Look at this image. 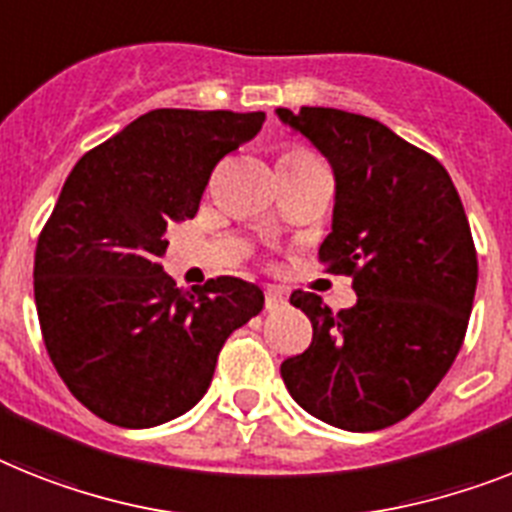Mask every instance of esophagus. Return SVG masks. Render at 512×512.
Instances as JSON below:
<instances>
[{"instance_id":"1","label":"esophagus","mask_w":512,"mask_h":512,"mask_svg":"<svg viewBox=\"0 0 512 512\" xmlns=\"http://www.w3.org/2000/svg\"><path fill=\"white\" fill-rule=\"evenodd\" d=\"M264 303L266 311H280V308L287 306V295L282 290H277V287H266Z\"/></svg>"}]
</instances>
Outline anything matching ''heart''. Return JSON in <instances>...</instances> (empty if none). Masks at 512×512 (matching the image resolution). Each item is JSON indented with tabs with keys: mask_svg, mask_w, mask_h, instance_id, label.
<instances>
[{
	"mask_svg": "<svg viewBox=\"0 0 512 512\" xmlns=\"http://www.w3.org/2000/svg\"><path fill=\"white\" fill-rule=\"evenodd\" d=\"M303 154H308L306 149H290V151H285V156H303Z\"/></svg>",
	"mask_w": 512,
	"mask_h": 512,
	"instance_id": "b5f03b06",
	"label": "heart"
}]
</instances>
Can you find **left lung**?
<instances>
[{
  "label": "left lung",
  "instance_id": "1",
  "mask_svg": "<svg viewBox=\"0 0 512 512\" xmlns=\"http://www.w3.org/2000/svg\"><path fill=\"white\" fill-rule=\"evenodd\" d=\"M335 172L327 272L353 277L356 306L295 290L314 340L282 361L287 392L311 416L377 432L411 416L458 356L474 308L476 248L447 170L379 120L329 107L277 109Z\"/></svg>",
  "mask_w": 512,
  "mask_h": 512
}]
</instances>
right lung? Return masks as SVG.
I'll list each match as a JSON object with an SVG mask.
<instances>
[{
  "label": "right lung",
  "mask_w": 512,
  "mask_h": 512,
  "mask_svg": "<svg viewBox=\"0 0 512 512\" xmlns=\"http://www.w3.org/2000/svg\"><path fill=\"white\" fill-rule=\"evenodd\" d=\"M264 117L154 109L67 175L38 235L33 295L54 369L109 424L149 429L190 411L227 337L264 308L253 282L180 290L159 264L167 230L196 217L211 170Z\"/></svg>",
  "instance_id": "obj_1"
}]
</instances>
